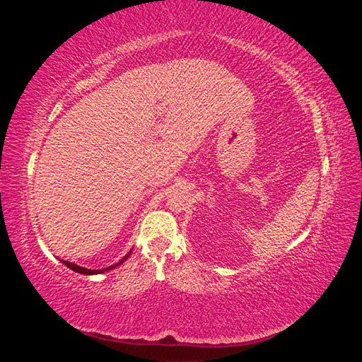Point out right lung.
I'll use <instances>...</instances> for the list:
<instances>
[{"label": "right lung", "instance_id": "right-lung-1", "mask_svg": "<svg viewBox=\"0 0 362 362\" xmlns=\"http://www.w3.org/2000/svg\"><path fill=\"white\" fill-rule=\"evenodd\" d=\"M129 255H131V252H128V254H127L122 259H120L119 262H116V264H113V266H108V267L101 269V270H90V269H86V267H81V266H76V264H74V262H69V261H63V264H64V266H68L71 270H74V272H76V273H81V275H98V273L108 272V270H112V269L117 267L119 264H122V262H124Z\"/></svg>", "mask_w": 362, "mask_h": 362}]
</instances>
